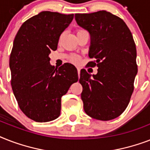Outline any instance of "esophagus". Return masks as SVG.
<instances>
[{
	"mask_svg": "<svg viewBox=\"0 0 150 150\" xmlns=\"http://www.w3.org/2000/svg\"><path fill=\"white\" fill-rule=\"evenodd\" d=\"M77 71H78V74H79V73H80V68H77Z\"/></svg>",
	"mask_w": 150,
	"mask_h": 150,
	"instance_id": "34e87169",
	"label": "esophagus"
}]
</instances>
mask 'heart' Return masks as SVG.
<instances>
[{
  "instance_id": "obj_1",
  "label": "heart",
  "mask_w": 150,
  "mask_h": 150,
  "mask_svg": "<svg viewBox=\"0 0 150 150\" xmlns=\"http://www.w3.org/2000/svg\"><path fill=\"white\" fill-rule=\"evenodd\" d=\"M86 30L83 29H77V34L78 33H82V32H85ZM60 38H61V36ZM70 61L74 64H79L81 61V58H80V57L79 56H76V55H73L70 57Z\"/></svg>"
}]
</instances>
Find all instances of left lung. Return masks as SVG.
I'll return each mask as SVG.
<instances>
[{"mask_svg":"<svg viewBox=\"0 0 150 150\" xmlns=\"http://www.w3.org/2000/svg\"><path fill=\"white\" fill-rule=\"evenodd\" d=\"M78 25L89 31L91 45L89 67H98L96 75L80 71L81 98L89 117L110 121L120 116L128 107L138 71L136 47L125 22L107 11L76 14Z\"/></svg>","mask_w":150,"mask_h":150,"instance_id":"obj_1","label":"left lung"}]
</instances>
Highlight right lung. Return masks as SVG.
I'll list each match as a JSON object with an SVG mask.
<instances>
[{
  "mask_svg": "<svg viewBox=\"0 0 150 150\" xmlns=\"http://www.w3.org/2000/svg\"><path fill=\"white\" fill-rule=\"evenodd\" d=\"M73 18L74 14L44 11L26 20L14 40L9 60L11 84L21 110L36 122L57 118L61 96L79 80L73 64L54 68L49 57Z\"/></svg>",
  "mask_w": 150,
  "mask_h": 150,
  "instance_id": "add662e5",
  "label": "right lung"
}]
</instances>
